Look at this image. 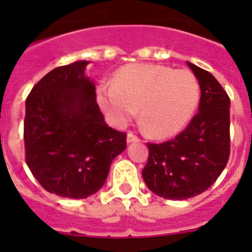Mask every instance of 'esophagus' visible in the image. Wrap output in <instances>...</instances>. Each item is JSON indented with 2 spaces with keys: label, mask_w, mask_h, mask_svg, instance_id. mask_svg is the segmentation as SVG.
<instances>
[{
  "label": "esophagus",
  "mask_w": 252,
  "mask_h": 252,
  "mask_svg": "<svg viewBox=\"0 0 252 252\" xmlns=\"http://www.w3.org/2000/svg\"><path fill=\"white\" fill-rule=\"evenodd\" d=\"M140 141V138L136 136L134 133H132V132H128V134H126V142L128 144H132V142H138Z\"/></svg>",
  "instance_id": "1"
}]
</instances>
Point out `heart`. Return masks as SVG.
<instances>
[{
    "mask_svg": "<svg viewBox=\"0 0 252 252\" xmlns=\"http://www.w3.org/2000/svg\"><path fill=\"white\" fill-rule=\"evenodd\" d=\"M96 99L111 124L126 126L138 110L146 133L163 138L189 123L199 104L200 86L189 70L130 64L116 72L111 89H99Z\"/></svg>",
    "mask_w": 252,
    "mask_h": 252,
    "instance_id": "obj_1",
    "label": "heart"
}]
</instances>
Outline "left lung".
<instances>
[{"label": "left lung", "instance_id": "8db88e82", "mask_svg": "<svg viewBox=\"0 0 252 252\" xmlns=\"http://www.w3.org/2000/svg\"><path fill=\"white\" fill-rule=\"evenodd\" d=\"M200 85L199 112L175 138L148 144L142 178L163 199L186 200L207 191L230 156V98L211 73L188 63Z\"/></svg>", "mask_w": 252, "mask_h": 252}]
</instances>
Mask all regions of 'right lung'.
I'll return each instance as SVG.
<instances>
[{
	"mask_svg": "<svg viewBox=\"0 0 252 252\" xmlns=\"http://www.w3.org/2000/svg\"><path fill=\"white\" fill-rule=\"evenodd\" d=\"M87 64L53 69L26 99V163L45 191L69 199L98 192L126 148V132L104 122Z\"/></svg>",
	"mask_w": 252,
	"mask_h": 252,
	"instance_id": "add662e5",
	"label": "right lung"
}]
</instances>
